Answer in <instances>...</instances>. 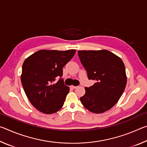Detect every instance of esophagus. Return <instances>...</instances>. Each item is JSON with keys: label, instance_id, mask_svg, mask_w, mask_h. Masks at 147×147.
Segmentation results:
<instances>
[{"label": "esophagus", "instance_id": "34e87169", "mask_svg": "<svg viewBox=\"0 0 147 147\" xmlns=\"http://www.w3.org/2000/svg\"><path fill=\"white\" fill-rule=\"evenodd\" d=\"M71 88L72 89H76V88H77V86H71Z\"/></svg>", "mask_w": 147, "mask_h": 147}]
</instances>
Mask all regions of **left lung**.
<instances>
[{
    "instance_id": "1",
    "label": "left lung",
    "mask_w": 147,
    "mask_h": 147,
    "mask_svg": "<svg viewBox=\"0 0 147 147\" xmlns=\"http://www.w3.org/2000/svg\"><path fill=\"white\" fill-rule=\"evenodd\" d=\"M78 53L88 78L96 81L92 86L86 87L81 102L92 113L105 112L115 106L126 88L127 77L123 61L107 50L78 51Z\"/></svg>"
}]
</instances>
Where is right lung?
<instances>
[{"label": "right lung", "mask_w": 147, "mask_h": 147, "mask_svg": "<svg viewBox=\"0 0 147 147\" xmlns=\"http://www.w3.org/2000/svg\"><path fill=\"white\" fill-rule=\"evenodd\" d=\"M76 51L40 50L28 57L23 64L21 76L25 94L38 110L45 114L57 112L63 106L69 87L61 77L63 67Z\"/></svg>", "instance_id": "1"}]
</instances>
